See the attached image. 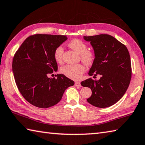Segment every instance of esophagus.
Instances as JSON below:
<instances>
[{
  "label": "esophagus",
  "instance_id": "esophagus-1",
  "mask_svg": "<svg viewBox=\"0 0 145 145\" xmlns=\"http://www.w3.org/2000/svg\"><path fill=\"white\" fill-rule=\"evenodd\" d=\"M75 86H77V87H80L81 86L80 82H75Z\"/></svg>",
  "mask_w": 145,
  "mask_h": 145
}]
</instances>
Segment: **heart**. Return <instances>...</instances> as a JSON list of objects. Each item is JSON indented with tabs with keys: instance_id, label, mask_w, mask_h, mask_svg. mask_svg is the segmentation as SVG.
I'll list each match as a JSON object with an SVG mask.
<instances>
[{
	"instance_id": "1",
	"label": "heart",
	"mask_w": 145,
	"mask_h": 145,
	"mask_svg": "<svg viewBox=\"0 0 145 145\" xmlns=\"http://www.w3.org/2000/svg\"><path fill=\"white\" fill-rule=\"evenodd\" d=\"M68 46L73 51L80 54V58L84 63L88 66L93 64L95 60V52L91 49H88V45L80 39H75L68 43ZM63 54V48L61 46H57L54 50V57L57 62H61ZM85 67L80 63L68 64L61 68V72L67 77L73 80H79L85 72Z\"/></svg>"
}]
</instances>
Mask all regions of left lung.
<instances>
[{
	"mask_svg": "<svg viewBox=\"0 0 145 145\" xmlns=\"http://www.w3.org/2000/svg\"><path fill=\"white\" fill-rule=\"evenodd\" d=\"M84 39L90 42L96 54L89 75L94 78L101 75L98 80L90 78L81 82L92 91L87 101L98 108L112 106L122 98L129 86L132 75L129 52L125 45L107 34Z\"/></svg>",
	"mask_w": 145,
	"mask_h": 145,
	"instance_id": "8db88e82",
	"label": "left lung"
}]
</instances>
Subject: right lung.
Segmentation results:
<instances>
[{
	"instance_id": "obj_1",
	"label": "right lung",
	"mask_w": 145,
	"mask_h": 145,
	"mask_svg": "<svg viewBox=\"0 0 145 145\" xmlns=\"http://www.w3.org/2000/svg\"><path fill=\"white\" fill-rule=\"evenodd\" d=\"M66 40V35L35 34L26 39L16 52L12 65L16 84L23 98L33 106H54L66 89L74 85L63 74L48 77L57 70L54 50Z\"/></svg>"
}]
</instances>
